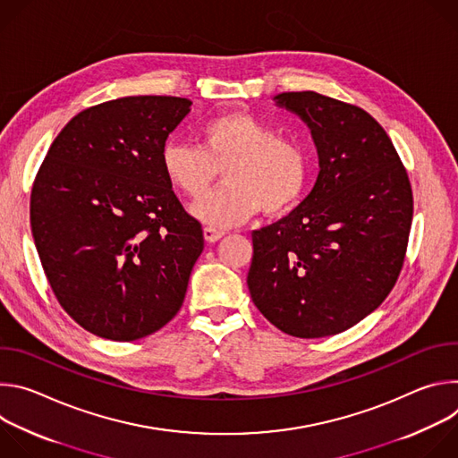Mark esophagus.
Here are the masks:
<instances>
[{"label":"esophagus","mask_w":458,"mask_h":458,"mask_svg":"<svg viewBox=\"0 0 458 458\" xmlns=\"http://www.w3.org/2000/svg\"><path fill=\"white\" fill-rule=\"evenodd\" d=\"M203 233H205V239H207L208 242H217L221 237H225V232H223V230L210 228V226H207Z\"/></svg>","instance_id":"34e87169"}]
</instances>
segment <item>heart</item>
I'll list each match as a JSON object with an SVG mask.
<instances>
[{
  "label": "heart",
  "instance_id": "obj_1",
  "mask_svg": "<svg viewBox=\"0 0 458 458\" xmlns=\"http://www.w3.org/2000/svg\"><path fill=\"white\" fill-rule=\"evenodd\" d=\"M201 145L168 140L159 163L168 184L190 199L214 186L219 170L226 184L193 207L210 228H230L259 210L268 217L288 214L310 182L308 150L248 112H226L199 126Z\"/></svg>",
  "mask_w": 458,
  "mask_h": 458
}]
</instances>
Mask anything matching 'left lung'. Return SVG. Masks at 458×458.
Here are the masks:
<instances>
[{"label": "left lung", "instance_id": "obj_1", "mask_svg": "<svg viewBox=\"0 0 458 458\" xmlns=\"http://www.w3.org/2000/svg\"><path fill=\"white\" fill-rule=\"evenodd\" d=\"M310 126L320 172L308 198L251 232L253 304L292 337L337 335L377 310L404 265L413 191L386 130L311 90L274 98Z\"/></svg>", "mask_w": 458, "mask_h": 458}]
</instances>
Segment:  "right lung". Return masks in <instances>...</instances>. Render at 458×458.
<instances>
[{"label": "right lung", "mask_w": 458, "mask_h": 458, "mask_svg": "<svg viewBox=\"0 0 458 458\" xmlns=\"http://www.w3.org/2000/svg\"><path fill=\"white\" fill-rule=\"evenodd\" d=\"M190 105L128 96L85 108L36 174L30 226L45 276L61 308L98 337L143 339L182 306L205 237L159 152Z\"/></svg>", "instance_id": "right-lung-1"}]
</instances>
